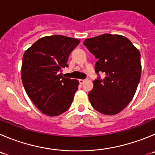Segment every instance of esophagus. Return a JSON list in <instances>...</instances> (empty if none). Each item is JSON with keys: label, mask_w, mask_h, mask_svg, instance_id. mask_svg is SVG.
<instances>
[{"label": "esophagus", "mask_w": 155, "mask_h": 155, "mask_svg": "<svg viewBox=\"0 0 155 155\" xmlns=\"http://www.w3.org/2000/svg\"><path fill=\"white\" fill-rule=\"evenodd\" d=\"M86 81V79H79V83H80V84H83V83H84Z\"/></svg>", "instance_id": "obj_1"}]
</instances>
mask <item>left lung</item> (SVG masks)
<instances>
[{
  "label": "left lung",
  "instance_id": "obj_1",
  "mask_svg": "<svg viewBox=\"0 0 155 155\" xmlns=\"http://www.w3.org/2000/svg\"><path fill=\"white\" fill-rule=\"evenodd\" d=\"M86 48L98 60L95 72L105 76L93 81L89 92L92 106L100 113L114 115L129 104L141 79V54L124 36L105 34L85 40Z\"/></svg>",
  "mask_w": 155,
  "mask_h": 155
}]
</instances>
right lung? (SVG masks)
<instances>
[{"mask_svg":"<svg viewBox=\"0 0 155 155\" xmlns=\"http://www.w3.org/2000/svg\"><path fill=\"white\" fill-rule=\"evenodd\" d=\"M78 39L62 35L39 39L23 56L21 79L26 92L42 113L57 116L68 110L78 89L79 81L63 77L69 54Z\"/></svg>","mask_w":155,"mask_h":155,"instance_id":"right-lung-1","label":"right lung"}]
</instances>
